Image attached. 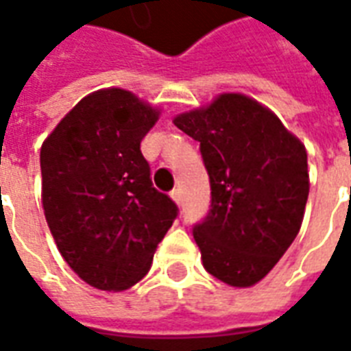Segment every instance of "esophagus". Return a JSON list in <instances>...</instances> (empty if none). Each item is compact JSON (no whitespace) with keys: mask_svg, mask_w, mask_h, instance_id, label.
<instances>
[{"mask_svg":"<svg viewBox=\"0 0 351 351\" xmlns=\"http://www.w3.org/2000/svg\"><path fill=\"white\" fill-rule=\"evenodd\" d=\"M171 199H173V201H175V203L178 206L182 205V193H180V190H173V191H171Z\"/></svg>","mask_w":351,"mask_h":351,"instance_id":"34e87169","label":"esophagus"}]
</instances>
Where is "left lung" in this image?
Listing matches in <instances>:
<instances>
[{
    "label": "left lung",
    "instance_id": "1",
    "mask_svg": "<svg viewBox=\"0 0 351 351\" xmlns=\"http://www.w3.org/2000/svg\"><path fill=\"white\" fill-rule=\"evenodd\" d=\"M173 123L199 141L210 178V213L193 229L205 269L228 286H256L301 229L306 148L271 108L244 93H220Z\"/></svg>",
    "mask_w": 351,
    "mask_h": 351
}]
</instances>
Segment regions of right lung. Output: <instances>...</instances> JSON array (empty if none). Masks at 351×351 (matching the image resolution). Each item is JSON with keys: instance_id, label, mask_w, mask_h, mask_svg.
Returning a JSON list of instances; mask_svg holds the SVG:
<instances>
[{"instance_id": "add662e5", "label": "right lung", "mask_w": 351, "mask_h": 351, "mask_svg": "<svg viewBox=\"0 0 351 351\" xmlns=\"http://www.w3.org/2000/svg\"><path fill=\"white\" fill-rule=\"evenodd\" d=\"M160 108L123 88L88 93L41 146V201L65 263L101 291L150 271L176 205L152 188L141 141Z\"/></svg>"}]
</instances>
